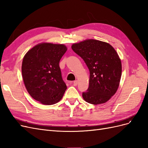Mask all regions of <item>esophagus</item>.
<instances>
[{
  "instance_id": "esophagus-1",
  "label": "esophagus",
  "mask_w": 148,
  "mask_h": 148,
  "mask_svg": "<svg viewBox=\"0 0 148 148\" xmlns=\"http://www.w3.org/2000/svg\"><path fill=\"white\" fill-rule=\"evenodd\" d=\"M78 82L77 81V80H75V81H74V82H73V86H77V84H78Z\"/></svg>"
}]
</instances>
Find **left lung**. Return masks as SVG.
<instances>
[{
	"label": "left lung",
	"mask_w": 148,
	"mask_h": 148,
	"mask_svg": "<svg viewBox=\"0 0 148 148\" xmlns=\"http://www.w3.org/2000/svg\"><path fill=\"white\" fill-rule=\"evenodd\" d=\"M73 51L81 57L89 69V87L82 96L91 104L109 101L119 86L122 63L118 53L109 43L87 39L71 46Z\"/></svg>",
	"instance_id": "1"
}]
</instances>
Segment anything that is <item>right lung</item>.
I'll return each mask as SVG.
<instances>
[{"instance_id": "add662e5", "label": "right lung", "mask_w": 148, "mask_h": 148, "mask_svg": "<svg viewBox=\"0 0 148 148\" xmlns=\"http://www.w3.org/2000/svg\"><path fill=\"white\" fill-rule=\"evenodd\" d=\"M66 50L64 44L44 42L31 49L23 57L21 72L25 87L42 104H55L66 89L59 66Z\"/></svg>"}]
</instances>
